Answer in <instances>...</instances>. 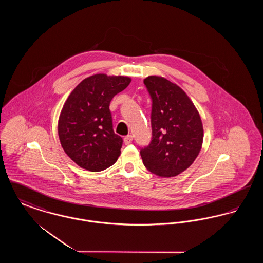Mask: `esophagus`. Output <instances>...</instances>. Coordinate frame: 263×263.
<instances>
[{"instance_id": "obj_1", "label": "esophagus", "mask_w": 263, "mask_h": 263, "mask_svg": "<svg viewBox=\"0 0 263 263\" xmlns=\"http://www.w3.org/2000/svg\"><path fill=\"white\" fill-rule=\"evenodd\" d=\"M132 141H133V136L131 134H129V135H127V136L124 137V143H125L126 145L131 144Z\"/></svg>"}]
</instances>
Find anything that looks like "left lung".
I'll return each mask as SVG.
<instances>
[{
    "label": "left lung",
    "mask_w": 263,
    "mask_h": 263,
    "mask_svg": "<svg viewBox=\"0 0 263 263\" xmlns=\"http://www.w3.org/2000/svg\"><path fill=\"white\" fill-rule=\"evenodd\" d=\"M144 84L152 99V141L140 154L151 173L163 177L181 174L197 158L203 142L200 115L187 95L163 77Z\"/></svg>",
    "instance_id": "8db88e82"
}]
</instances>
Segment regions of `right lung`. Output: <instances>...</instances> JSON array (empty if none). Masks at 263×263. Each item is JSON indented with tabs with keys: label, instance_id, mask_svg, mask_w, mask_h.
Returning a JSON list of instances; mask_svg holds the SVG:
<instances>
[{
	"label": "right lung",
	"instance_id": "obj_1",
	"mask_svg": "<svg viewBox=\"0 0 263 263\" xmlns=\"http://www.w3.org/2000/svg\"><path fill=\"white\" fill-rule=\"evenodd\" d=\"M130 82V78L123 76H90L66 100L58 134L65 153L81 167L100 172L120 156L123 140L113 131L109 104Z\"/></svg>",
	"mask_w": 263,
	"mask_h": 263
}]
</instances>
